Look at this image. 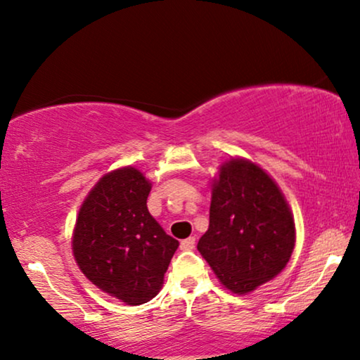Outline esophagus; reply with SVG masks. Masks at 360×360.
I'll list each match as a JSON object with an SVG mask.
<instances>
[{
	"instance_id": "1",
	"label": "esophagus",
	"mask_w": 360,
	"mask_h": 360,
	"mask_svg": "<svg viewBox=\"0 0 360 360\" xmlns=\"http://www.w3.org/2000/svg\"><path fill=\"white\" fill-rule=\"evenodd\" d=\"M194 247H195V238L194 237L184 238V240L181 242V248H183V250H193Z\"/></svg>"
}]
</instances>
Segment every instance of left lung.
I'll return each instance as SVG.
<instances>
[{"label": "left lung", "mask_w": 360, "mask_h": 360, "mask_svg": "<svg viewBox=\"0 0 360 360\" xmlns=\"http://www.w3.org/2000/svg\"><path fill=\"white\" fill-rule=\"evenodd\" d=\"M295 220L283 193L255 162L232 158L212 183L209 229L198 250L225 288L250 293L286 266Z\"/></svg>", "instance_id": "1"}]
</instances>
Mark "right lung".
I'll list each match as a JSON object with an SVG mask.
<instances>
[{
    "mask_svg": "<svg viewBox=\"0 0 360 360\" xmlns=\"http://www.w3.org/2000/svg\"><path fill=\"white\" fill-rule=\"evenodd\" d=\"M151 183L136 167L105 174L85 198L72 250L92 283L124 304L160 293L179 242L162 230L146 205Z\"/></svg>",
    "mask_w": 360,
    "mask_h": 360,
    "instance_id": "obj_1",
    "label": "right lung"
}]
</instances>
